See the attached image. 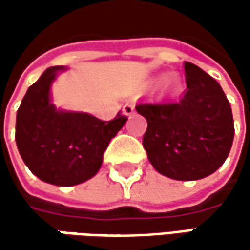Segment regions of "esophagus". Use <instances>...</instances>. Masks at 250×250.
Listing matches in <instances>:
<instances>
[{
  "label": "esophagus",
  "instance_id": "obj_1",
  "mask_svg": "<svg viewBox=\"0 0 250 250\" xmlns=\"http://www.w3.org/2000/svg\"><path fill=\"white\" fill-rule=\"evenodd\" d=\"M122 111H124L125 115H132V114H135V105L128 103V104H125V105L122 107Z\"/></svg>",
  "mask_w": 250,
  "mask_h": 250
}]
</instances>
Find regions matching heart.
I'll return each mask as SVG.
<instances>
[{"label":"heart","mask_w":250,"mask_h":250,"mask_svg":"<svg viewBox=\"0 0 250 250\" xmlns=\"http://www.w3.org/2000/svg\"><path fill=\"white\" fill-rule=\"evenodd\" d=\"M174 82H175V78H174V76H171L169 79H167V83H174Z\"/></svg>","instance_id":"1"}]
</instances>
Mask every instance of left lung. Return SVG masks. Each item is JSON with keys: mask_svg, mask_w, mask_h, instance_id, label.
Masks as SVG:
<instances>
[{"mask_svg": "<svg viewBox=\"0 0 250 250\" xmlns=\"http://www.w3.org/2000/svg\"><path fill=\"white\" fill-rule=\"evenodd\" d=\"M187 91L177 100L140 103L147 121L143 147L160 174L177 181L202 179L223 166L234 140L229 101L216 79L184 63Z\"/></svg>", "mask_w": 250, "mask_h": 250, "instance_id": "1", "label": "left lung"}]
</instances>
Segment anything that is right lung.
Returning <instances> with one entry per match:
<instances>
[{"label": "right lung", "mask_w": 250, "mask_h": 250, "mask_svg": "<svg viewBox=\"0 0 250 250\" xmlns=\"http://www.w3.org/2000/svg\"><path fill=\"white\" fill-rule=\"evenodd\" d=\"M63 66L45 69L24 94L16 114L15 139L24 164L44 182L72 187L94 177L110 140L128 117L121 111L111 121L89 114L55 110L50 86Z\"/></svg>", "instance_id": "1"}]
</instances>
